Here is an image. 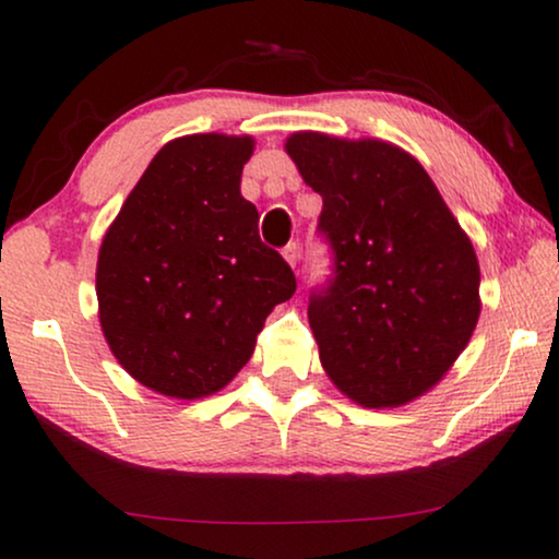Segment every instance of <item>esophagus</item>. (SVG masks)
<instances>
[{
  "mask_svg": "<svg viewBox=\"0 0 559 559\" xmlns=\"http://www.w3.org/2000/svg\"><path fill=\"white\" fill-rule=\"evenodd\" d=\"M282 257L287 259L289 266H297V262H300V243L297 241H289L285 249H282Z\"/></svg>",
  "mask_w": 559,
  "mask_h": 559,
  "instance_id": "obj_1",
  "label": "esophagus"
}]
</instances>
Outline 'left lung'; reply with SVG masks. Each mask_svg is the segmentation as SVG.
<instances>
[{"label": "left lung", "instance_id": "obj_1", "mask_svg": "<svg viewBox=\"0 0 559 559\" xmlns=\"http://www.w3.org/2000/svg\"><path fill=\"white\" fill-rule=\"evenodd\" d=\"M285 150L323 198L318 231L333 251L331 280L308 308L320 364L361 407L417 400L476 331L471 239L425 167L394 144L297 132Z\"/></svg>", "mask_w": 559, "mask_h": 559}]
</instances>
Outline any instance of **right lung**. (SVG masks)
I'll use <instances>...</instances> for the list:
<instances>
[{"label":"right lung","mask_w":559,"mask_h":559,"mask_svg":"<svg viewBox=\"0 0 559 559\" xmlns=\"http://www.w3.org/2000/svg\"><path fill=\"white\" fill-rule=\"evenodd\" d=\"M251 136L167 142L127 195L96 264L98 320L117 361L152 392L201 400L254 354L295 274L259 239L241 195Z\"/></svg>","instance_id":"obj_1"}]
</instances>
